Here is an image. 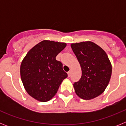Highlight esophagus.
<instances>
[{
  "label": "esophagus",
  "mask_w": 126,
  "mask_h": 126,
  "mask_svg": "<svg viewBox=\"0 0 126 126\" xmlns=\"http://www.w3.org/2000/svg\"><path fill=\"white\" fill-rule=\"evenodd\" d=\"M71 71H68V72H67V75H68L69 77L70 76H71Z\"/></svg>",
  "instance_id": "1"
}]
</instances>
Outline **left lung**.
<instances>
[{
    "label": "left lung",
    "instance_id": "obj_1",
    "mask_svg": "<svg viewBox=\"0 0 126 126\" xmlns=\"http://www.w3.org/2000/svg\"><path fill=\"white\" fill-rule=\"evenodd\" d=\"M79 62L82 76L73 84L76 94L84 100L100 95L106 89L112 75V64L106 52L92 42L71 43Z\"/></svg>",
    "mask_w": 126,
    "mask_h": 126
}]
</instances>
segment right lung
<instances>
[{
    "label": "right lung",
    "mask_w": 126,
    "mask_h": 126,
    "mask_svg": "<svg viewBox=\"0 0 126 126\" xmlns=\"http://www.w3.org/2000/svg\"><path fill=\"white\" fill-rule=\"evenodd\" d=\"M66 43L43 40L26 55L20 67V74L27 93L40 102L49 101L55 96L67 74L55 57Z\"/></svg>",
    "instance_id": "add662e5"
}]
</instances>
